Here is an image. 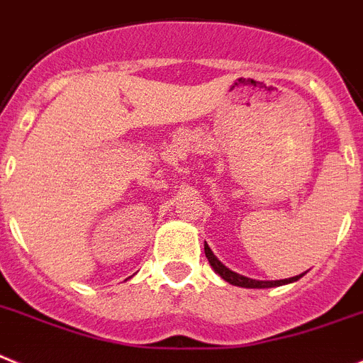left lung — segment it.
I'll return each instance as SVG.
<instances>
[{
    "mask_svg": "<svg viewBox=\"0 0 363 363\" xmlns=\"http://www.w3.org/2000/svg\"><path fill=\"white\" fill-rule=\"evenodd\" d=\"M204 253H206V259H208V262H210V266L213 267L215 273H218V275L222 277V279L226 280V282H230L231 286H238V287H250V289H264V287H279V286H284V284H291V282H296V280L300 279V277L303 275H296V277H291V279H284V280H253V279H247V277L244 275H238V273H235V271H231L230 267H226L224 264L220 262V260L217 259L213 255V251L210 250V246L204 242Z\"/></svg>",
    "mask_w": 363,
    "mask_h": 363,
    "instance_id": "left-lung-1",
    "label": "left lung"
}]
</instances>
